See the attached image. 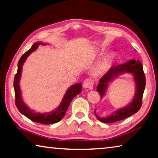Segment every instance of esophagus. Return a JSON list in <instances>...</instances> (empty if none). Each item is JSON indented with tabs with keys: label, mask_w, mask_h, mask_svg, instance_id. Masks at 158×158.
Returning a JSON list of instances; mask_svg holds the SVG:
<instances>
[{
	"label": "esophagus",
	"mask_w": 158,
	"mask_h": 158,
	"mask_svg": "<svg viewBox=\"0 0 158 158\" xmlns=\"http://www.w3.org/2000/svg\"><path fill=\"white\" fill-rule=\"evenodd\" d=\"M93 85H94V81L92 79L87 78L86 80H85V81L83 82L84 88H87V89L92 90L93 89Z\"/></svg>",
	"instance_id": "34e87169"
}]
</instances>
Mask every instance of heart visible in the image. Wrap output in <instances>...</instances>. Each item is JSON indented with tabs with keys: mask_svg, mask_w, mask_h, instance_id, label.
<instances>
[{
	"mask_svg": "<svg viewBox=\"0 0 158 158\" xmlns=\"http://www.w3.org/2000/svg\"><path fill=\"white\" fill-rule=\"evenodd\" d=\"M110 60H111V56L110 55H107V56L103 58L100 62H98L94 66L92 69L93 73L95 75H99L106 71L107 68H108Z\"/></svg>",
	"mask_w": 158,
	"mask_h": 158,
	"instance_id": "heart-1",
	"label": "heart"
}]
</instances>
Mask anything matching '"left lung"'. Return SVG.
I'll return each mask as SVG.
<instances>
[{
	"mask_svg": "<svg viewBox=\"0 0 158 158\" xmlns=\"http://www.w3.org/2000/svg\"><path fill=\"white\" fill-rule=\"evenodd\" d=\"M129 73L134 77L135 82V94L132 102L128 106L118 109L109 117H100L96 114V110L94 114L98 119L103 123H111L116 121L124 119L131 117L135 113L139 111L142 103V96L146 86V78L143 73V66L139 60H131L128 62L112 67L101 77L97 86V92L101 96V98L106 94V90L109 83L119 75Z\"/></svg>",
	"mask_w": 158,
	"mask_h": 158,
	"instance_id": "left-lung-1",
	"label": "left lung"
}]
</instances>
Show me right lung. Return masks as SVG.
I'll return each mask as SVG.
<instances>
[{
  "instance_id": "add662e5",
  "label": "right lung",
  "mask_w": 158,
  "mask_h": 158,
  "mask_svg": "<svg viewBox=\"0 0 158 158\" xmlns=\"http://www.w3.org/2000/svg\"><path fill=\"white\" fill-rule=\"evenodd\" d=\"M41 45H45V44L42 42L35 43L28 51L22 55L19 61L17 73L15 75V79H14V88H15V103L19 111L31 121H35L36 123L42 124H52L59 122L64 117L72 99L82 92V84L77 83L69 87V89L66 91L64 96L60 105L54 111L47 113H38L30 110L24 103L23 99H22L21 89L20 86H19V81H20L21 76L22 67H23L25 61L26 60L27 57L33 51H35L38 48L39 45H41Z\"/></svg>"
}]
</instances>
